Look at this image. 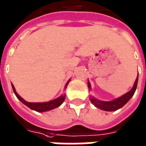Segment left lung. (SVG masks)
<instances>
[{"label":"left lung","mask_w":146,"mask_h":146,"mask_svg":"<svg viewBox=\"0 0 146 146\" xmlns=\"http://www.w3.org/2000/svg\"><path fill=\"white\" fill-rule=\"evenodd\" d=\"M137 81H138V75H137V77L136 78L134 85H133L131 90H129L128 93L122 95L121 97L116 98V99L113 100V101H110V102L101 101V100H98L97 98L91 96L90 98V102H91V103L94 105V106L100 109V110H102L109 111V112L117 110L119 109H121V107L124 106L131 99L132 97L133 96V94H134L136 91V89H137ZM88 87H89L90 90H91V85H90V81H88Z\"/></svg>","instance_id":"1"}]
</instances>
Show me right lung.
<instances>
[{"instance_id":"obj_1","label":"right lung","mask_w":146,"mask_h":146,"mask_svg":"<svg viewBox=\"0 0 146 146\" xmlns=\"http://www.w3.org/2000/svg\"><path fill=\"white\" fill-rule=\"evenodd\" d=\"M69 81H70V80H69L67 81V83L65 84V90L67 88V86L69 83ZM12 88H13V90L14 92L15 95L17 96L18 100H20L21 102H22L23 104H25L26 106L29 107V109L36 111V112H40V113H43V112H46V111H49L51 110H53V109H56L58 106H60V105L64 102L65 98V94H61L60 97L56 98V99L48 102H28L25 100H24L23 98L17 93L14 86L13 84H12Z\"/></svg>"}]
</instances>
